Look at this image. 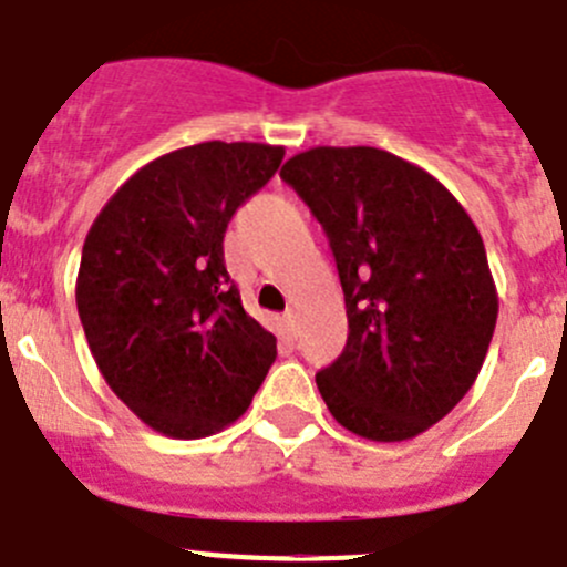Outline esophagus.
Masks as SVG:
<instances>
[{
  "instance_id": "obj_1",
  "label": "esophagus",
  "mask_w": 567,
  "mask_h": 567,
  "mask_svg": "<svg viewBox=\"0 0 567 567\" xmlns=\"http://www.w3.org/2000/svg\"><path fill=\"white\" fill-rule=\"evenodd\" d=\"M284 327H287L289 338L298 334V315H295V309H287V312H284Z\"/></svg>"
}]
</instances>
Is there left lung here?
<instances>
[{
	"label": "left lung",
	"mask_w": 567,
	"mask_h": 567,
	"mask_svg": "<svg viewBox=\"0 0 567 567\" xmlns=\"http://www.w3.org/2000/svg\"><path fill=\"white\" fill-rule=\"evenodd\" d=\"M280 178L327 233L346 298L320 398L358 437H417L474 385L497 327L480 229L434 175L378 147H312Z\"/></svg>",
	"instance_id": "obj_1"
}]
</instances>
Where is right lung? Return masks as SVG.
<instances>
[{"instance_id":"1","label":"right lung","mask_w":567,"mask_h":567,"mask_svg":"<svg viewBox=\"0 0 567 567\" xmlns=\"http://www.w3.org/2000/svg\"><path fill=\"white\" fill-rule=\"evenodd\" d=\"M284 147L204 142L144 164L96 215L76 307L99 372L155 432L209 437L247 412L275 363V334L249 318L224 264L235 209Z\"/></svg>"}]
</instances>
